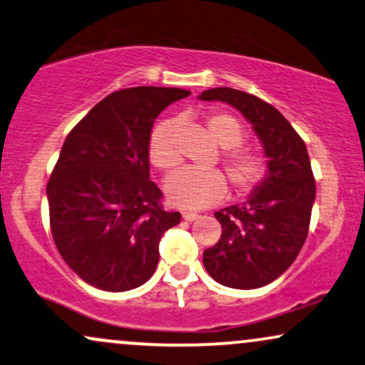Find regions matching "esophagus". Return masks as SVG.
Listing matches in <instances>:
<instances>
[{
    "mask_svg": "<svg viewBox=\"0 0 365 365\" xmlns=\"http://www.w3.org/2000/svg\"><path fill=\"white\" fill-rule=\"evenodd\" d=\"M182 217L185 219V221H190L192 222V221H197V219H199L200 216L197 212H183Z\"/></svg>",
    "mask_w": 365,
    "mask_h": 365,
    "instance_id": "esophagus-1",
    "label": "esophagus"
}]
</instances>
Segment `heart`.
I'll use <instances>...</instances> for the list:
<instances>
[{
    "mask_svg": "<svg viewBox=\"0 0 365 365\" xmlns=\"http://www.w3.org/2000/svg\"><path fill=\"white\" fill-rule=\"evenodd\" d=\"M205 124L219 146L225 148L221 161L235 194L240 199L253 195L269 177L267 156L258 149L241 148L247 139V130L240 118L231 113H210ZM148 156L161 171H170L180 165L182 155L175 143L173 120H163L153 127L148 138ZM166 195L175 207L207 209L226 199L227 180L221 170H199L188 166L168 178Z\"/></svg>",
    "mask_w": 365,
    "mask_h": 365,
    "instance_id": "b5f03b06",
    "label": "heart"
}]
</instances>
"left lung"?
I'll return each instance as SVG.
<instances>
[{
  "label": "left lung",
  "mask_w": 365,
  "mask_h": 365,
  "mask_svg": "<svg viewBox=\"0 0 365 365\" xmlns=\"http://www.w3.org/2000/svg\"><path fill=\"white\" fill-rule=\"evenodd\" d=\"M205 102H226L252 122L269 158V177L241 205L214 214L221 240L204 252V267L216 282L257 289L280 277L308 238L316 183L304 140L289 120L258 96L214 88Z\"/></svg>",
  "instance_id": "left-lung-1"
}]
</instances>
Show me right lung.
<instances>
[{"label":"right lung","instance_id":"right-lung-1","mask_svg":"<svg viewBox=\"0 0 365 365\" xmlns=\"http://www.w3.org/2000/svg\"><path fill=\"white\" fill-rule=\"evenodd\" d=\"M188 95L160 86L113 91L64 140L47 182L51 232L69 269L96 289L148 282L161 236L182 219L163 209L149 180L148 138L155 118Z\"/></svg>","mask_w":365,"mask_h":365}]
</instances>
